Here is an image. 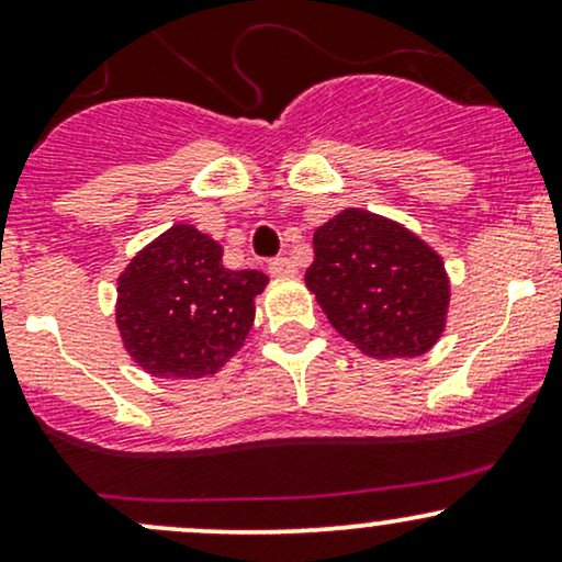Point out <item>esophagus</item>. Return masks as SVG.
<instances>
[{
  "mask_svg": "<svg viewBox=\"0 0 562 562\" xmlns=\"http://www.w3.org/2000/svg\"><path fill=\"white\" fill-rule=\"evenodd\" d=\"M269 272L274 277H293L299 269H295V263L290 259H272L269 261Z\"/></svg>",
  "mask_w": 562,
  "mask_h": 562,
  "instance_id": "34e87169",
  "label": "esophagus"
}]
</instances>
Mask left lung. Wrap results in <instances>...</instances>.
Masks as SVG:
<instances>
[{"label": "left lung", "mask_w": 562, "mask_h": 562, "mask_svg": "<svg viewBox=\"0 0 562 562\" xmlns=\"http://www.w3.org/2000/svg\"><path fill=\"white\" fill-rule=\"evenodd\" d=\"M306 288L367 357H423L447 327L443 259L404 224L372 211L346 209L314 232Z\"/></svg>", "instance_id": "left-lung-1"}]
</instances>
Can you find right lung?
I'll use <instances>...</instances> for the list:
<instances>
[{
    "label": "right lung",
    "instance_id": "add662e5",
    "mask_svg": "<svg viewBox=\"0 0 562 562\" xmlns=\"http://www.w3.org/2000/svg\"><path fill=\"white\" fill-rule=\"evenodd\" d=\"M214 237L173 224L119 277L115 325L128 357L153 378L216 375L254 327L269 277L227 269Z\"/></svg>",
    "mask_w": 562,
    "mask_h": 562
}]
</instances>
